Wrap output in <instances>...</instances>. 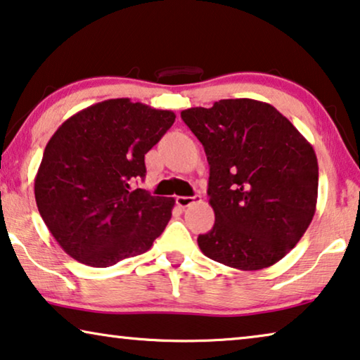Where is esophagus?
I'll return each instance as SVG.
<instances>
[{"mask_svg": "<svg viewBox=\"0 0 360 360\" xmlns=\"http://www.w3.org/2000/svg\"><path fill=\"white\" fill-rule=\"evenodd\" d=\"M198 200H200V196L195 195V196H179L176 198V205H179L180 207H188L191 206L193 202H196Z\"/></svg>", "mask_w": 360, "mask_h": 360, "instance_id": "34e87169", "label": "esophagus"}]
</instances>
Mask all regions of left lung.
I'll return each instance as SVG.
<instances>
[{
    "mask_svg": "<svg viewBox=\"0 0 360 360\" xmlns=\"http://www.w3.org/2000/svg\"><path fill=\"white\" fill-rule=\"evenodd\" d=\"M181 120L205 148L214 227L198 237L207 258L242 271L273 266L300 240L316 210L311 144L266 102L224 98Z\"/></svg>",
    "mask_w": 360,
    "mask_h": 360,
    "instance_id": "1",
    "label": "left lung"
}]
</instances>
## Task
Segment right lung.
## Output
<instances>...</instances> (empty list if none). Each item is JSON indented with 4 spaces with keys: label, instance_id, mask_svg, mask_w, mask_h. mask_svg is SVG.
Masks as SVG:
<instances>
[{
    "label": "right lung",
    "instance_id": "right-lung-1",
    "mask_svg": "<svg viewBox=\"0 0 360 360\" xmlns=\"http://www.w3.org/2000/svg\"><path fill=\"white\" fill-rule=\"evenodd\" d=\"M175 113L108 98L56 129L35 175V201L60 247L82 264L113 266L153 247L175 200L131 188L146 176L144 154Z\"/></svg>",
    "mask_w": 360,
    "mask_h": 360
}]
</instances>
